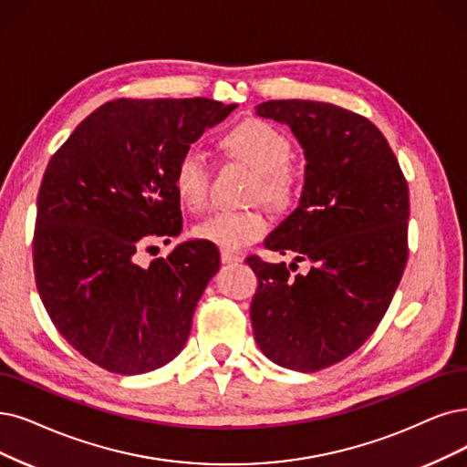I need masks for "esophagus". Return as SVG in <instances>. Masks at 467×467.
I'll list each match as a JSON object with an SVG mask.
<instances>
[{
	"label": "esophagus",
	"instance_id": "1",
	"mask_svg": "<svg viewBox=\"0 0 467 467\" xmlns=\"http://www.w3.org/2000/svg\"><path fill=\"white\" fill-rule=\"evenodd\" d=\"M220 258H222L223 265H237V263H241V256L237 253H234V251H228V249H222L220 251Z\"/></svg>",
	"mask_w": 467,
	"mask_h": 467
}]
</instances>
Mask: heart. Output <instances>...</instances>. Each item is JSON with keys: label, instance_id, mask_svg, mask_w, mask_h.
Wrapping results in <instances>:
<instances>
[{"label": "heart", "instance_id": "b5f03b06", "mask_svg": "<svg viewBox=\"0 0 467 467\" xmlns=\"http://www.w3.org/2000/svg\"><path fill=\"white\" fill-rule=\"evenodd\" d=\"M222 147L232 159L256 171L253 195L263 197L274 207H287L298 190V172L289 162L291 140L284 130L263 120L247 119L223 136ZM211 166L197 147L180 155L174 169V188L182 202L192 211L204 207L209 197ZM268 232V218L258 209L216 211L195 226V235L211 244L235 251L260 239Z\"/></svg>", "mask_w": 467, "mask_h": 467}]
</instances>
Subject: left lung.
Returning <instances> with one entry per match:
<instances>
[{"mask_svg": "<svg viewBox=\"0 0 467 467\" xmlns=\"http://www.w3.org/2000/svg\"><path fill=\"white\" fill-rule=\"evenodd\" d=\"M256 115L291 128L306 166L298 207L265 241L295 260L247 256L258 277L253 333L272 362L310 374L358 350L393 301L408 260V183L378 126L352 110L279 99ZM301 259L309 274L291 276Z\"/></svg>", "mask_w": 467, "mask_h": 467, "instance_id": "obj_1", "label": "left lung"}]
</instances>
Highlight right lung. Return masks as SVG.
<instances>
[{
	"label": "right lung",
	"instance_id": "add662e5",
	"mask_svg": "<svg viewBox=\"0 0 467 467\" xmlns=\"http://www.w3.org/2000/svg\"><path fill=\"white\" fill-rule=\"evenodd\" d=\"M237 105L207 98L115 99L84 119L47 164L32 241L51 322L82 357L120 376L174 360L220 268L192 239L149 266L138 254L182 232L180 155Z\"/></svg>",
	"mask_w": 467,
	"mask_h": 467
}]
</instances>
